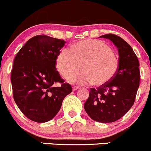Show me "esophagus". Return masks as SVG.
Returning a JSON list of instances; mask_svg holds the SVG:
<instances>
[{
  "mask_svg": "<svg viewBox=\"0 0 151 151\" xmlns=\"http://www.w3.org/2000/svg\"><path fill=\"white\" fill-rule=\"evenodd\" d=\"M79 88V87H78V86H73V87H72L73 90H74V91L77 90V89H78Z\"/></svg>",
  "mask_w": 151,
  "mask_h": 151,
  "instance_id": "obj_1",
  "label": "esophagus"
}]
</instances>
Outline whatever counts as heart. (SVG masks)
Wrapping results in <instances>:
<instances>
[{
	"label": "heart",
	"instance_id": "heart-1",
	"mask_svg": "<svg viewBox=\"0 0 151 151\" xmlns=\"http://www.w3.org/2000/svg\"><path fill=\"white\" fill-rule=\"evenodd\" d=\"M56 67L64 78L75 77L82 69V83L102 85L113 78L119 68V59L105 42L87 39L73 44L70 50L63 49L56 58ZM75 78H71L74 81Z\"/></svg>",
	"mask_w": 151,
	"mask_h": 151
}]
</instances>
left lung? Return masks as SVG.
Here are the masks:
<instances>
[{"instance_id":"left-lung-1","label":"left lung","mask_w":151,"mask_h":151,"mask_svg":"<svg viewBox=\"0 0 151 151\" xmlns=\"http://www.w3.org/2000/svg\"><path fill=\"white\" fill-rule=\"evenodd\" d=\"M100 37L110 39L117 46L119 68L110 81L90 89L84 107L94 121L112 122L121 118L133 105L140 84L139 62L131 46L121 37L112 34Z\"/></svg>"}]
</instances>
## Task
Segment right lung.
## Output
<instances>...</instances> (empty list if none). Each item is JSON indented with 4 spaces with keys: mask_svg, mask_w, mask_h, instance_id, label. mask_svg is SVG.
Returning <instances> with one entry per match:
<instances>
[{
    "mask_svg": "<svg viewBox=\"0 0 151 151\" xmlns=\"http://www.w3.org/2000/svg\"><path fill=\"white\" fill-rule=\"evenodd\" d=\"M65 41L45 35L30 39L17 53L11 71L15 102L25 116L45 122L58 113L72 91L56 69V58ZM59 82L61 87H54Z\"/></svg>",
    "mask_w": 151,
    "mask_h": 151,
    "instance_id": "add662e5",
    "label": "right lung"
}]
</instances>
